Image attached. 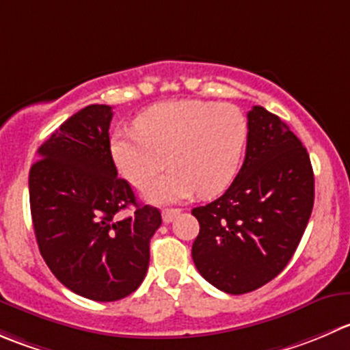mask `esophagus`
<instances>
[{
  "instance_id": "1",
  "label": "esophagus",
  "mask_w": 350,
  "mask_h": 350,
  "mask_svg": "<svg viewBox=\"0 0 350 350\" xmlns=\"http://www.w3.org/2000/svg\"><path fill=\"white\" fill-rule=\"evenodd\" d=\"M179 213H181V210L179 208H165L164 212H162V220H164L165 224H169V222H172V220L179 215Z\"/></svg>"
}]
</instances>
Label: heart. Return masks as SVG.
Here are the masks:
<instances>
[{
	"label": "heart",
	"instance_id": "b5f03b06",
	"mask_svg": "<svg viewBox=\"0 0 350 350\" xmlns=\"http://www.w3.org/2000/svg\"><path fill=\"white\" fill-rule=\"evenodd\" d=\"M137 130L111 137L118 171L135 186L171 171L145 186L148 202L169 203L220 195L232 183L247 144V120L234 104L174 100L150 107L137 118Z\"/></svg>",
	"mask_w": 350,
	"mask_h": 350
}]
</instances>
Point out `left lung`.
<instances>
[{
  "mask_svg": "<svg viewBox=\"0 0 350 350\" xmlns=\"http://www.w3.org/2000/svg\"><path fill=\"white\" fill-rule=\"evenodd\" d=\"M243 167L220 198L191 210L200 232L191 247L203 279L246 294L275 279L293 258L314 202L310 155L265 107L247 113Z\"/></svg>",
  "mask_w": 350,
  "mask_h": 350,
  "instance_id": "8db88e82",
  "label": "left lung"
}]
</instances>
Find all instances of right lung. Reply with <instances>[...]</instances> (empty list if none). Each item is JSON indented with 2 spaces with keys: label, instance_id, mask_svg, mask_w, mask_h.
<instances>
[{
  "label": "right lung",
  "instance_id": "1",
  "mask_svg": "<svg viewBox=\"0 0 350 350\" xmlns=\"http://www.w3.org/2000/svg\"><path fill=\"white\" fill-rule=\"evenodd\" d=\"M113 109L92 104L68 118L39 147L30 167L33 230L57 280L87 299L118 301L145 279L159 208L138 205L111 155ZM133 204L135 213H117Z\"/></svg>",
  "mask_w": 350,
  "mask_h": 350
}]
</instances>
